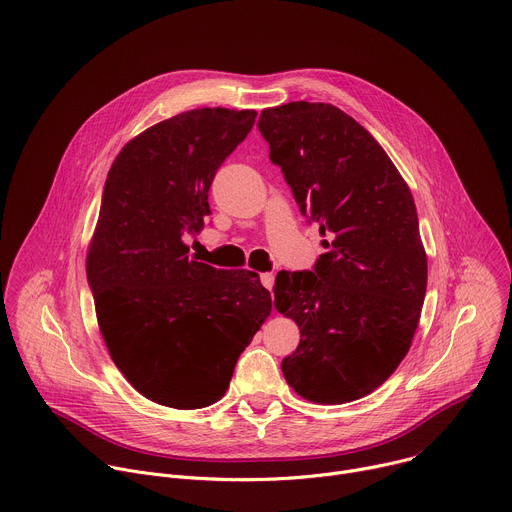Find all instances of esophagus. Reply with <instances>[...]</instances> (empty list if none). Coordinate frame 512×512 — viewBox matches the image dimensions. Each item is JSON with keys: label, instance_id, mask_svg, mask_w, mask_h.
<instances>
[{"label": "esophagus", "instance_id": "34e87169", "mask_svg": "<svg viewBox=\"0 0 512 512\" xmlns=\"http://www.w3.org/2000/svg\"><path fill=\"white\" fill-rule=\"evenodd\" d=\"M260 282H262L268 290H272V286H274V274H272V272H264V274H260Z\"/></svg>", "mask_w": 512, "mask_h": 512}]
</instances>
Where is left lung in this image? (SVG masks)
<instances>
[{"label": "left lung", "mask_w": 512, "mask_h": 512, "mask_svg": "<svg viewBox=\"0 0 512 512\" xmlns=\"http://www.w3.org/2000/svg\"><path fill=\"white\" fill-rule=\"evenodd\" d=\"M258 129L300 214L329 238L313 270L276 274V309L300 329L282 373L304 399H359L397 369L420 323L428 260L412 191L371 133L333 105L266 109Z\"/></svg>", "instance_id": "8db88e82"}]
</instances>
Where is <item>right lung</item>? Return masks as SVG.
<instances>
[{
    "instance_id": "1",
    "label": "right lung",
    "mask_w": 512,
    "mask_h": 512,
    "mask_svg": "<svg viewBox=\"0 0 512 512\" xmlns=\"http://www.w3.org/2000/svg\"><path fill=\"white\" fill-rule=\"evenodd\" d=\"M256 111L195 109L123 147L102 189L86 278L109 353L147 399L177 410L218 401L272 311L258 274L189 258L185 234Z\"/></svg>"
}]
</instances>
